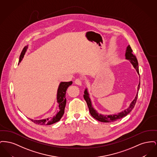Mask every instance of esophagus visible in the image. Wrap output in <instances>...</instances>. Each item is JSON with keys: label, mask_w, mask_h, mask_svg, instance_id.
<instances>
[{"label": "esophagus", "mask_w": 157, "mask_h": 157, "mask_svg": "<svg viewBox=\"0 0 157 157\" xmlns=\"http://www.w3.org/2000/svg\"><path fill=\"white\" fill-rule=\"evenodd\" d=\"M75 84H76V85H78L79 86H81L82 85V81L79 79H76L75 80Z\"/></svg>", "instance_id": "esophagus-1"}]
</instances>
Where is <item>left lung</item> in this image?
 Here are the masks:
<instances>
[{
    "label": "left lung",
    "instance_id": "obj_1",
    "mask_svg": "<svg viewBox=\"0 0 157 157\" xmlns=\"http://www.w3.org/2000/svg\"><path fill=\"white\" fill-rule=\"evenodd\" d=\"M125 59L130 61V62L131 63V64L133 65V67H134L135 69H136L137 73L138 75H140L139 74V68H138V60L136 58V56L132 54V50L131 48V46L129 45H128L127 46V49H126V52H125ZM140 82L138 86V88H137V93L134 99L132 101V102L130 104L128 108H127L126 109H125L124 111L120 112L117 114H112V115H102L101 113H99L94 108L92 103H91V101L90 98V94L88 92L87 88H86L85 91H84V95H83V98L85 99V100L86 101L88 106L89 108V110H90V115L96 120L102 122H114L115 121H117L118 120H120L123 117L127 116V115L131 112L133 108H134L135 105L136 103L137 97H138V90H140Z\"/></svg>",
    "mask_w": 157,
    "mask_h": 157
}]
</instances>
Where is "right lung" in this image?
Returning a JSON list of instances; mask_svg holds the SVG:
<instances>
[{
    "mask_svg": "<svg viewBox=\"0 0 157 157\" xmlns=\"http://www.w3.org/2000/svg\"><path fill=\"white\" fill-rule=\"evenodd\" d=\"M28 48V45L25 46L24 48L23 49L21 53V55L19 57V60L18 64H19V63L21 62V61L22 60L24 55L26 52ZM72 84V81L61 82L60 83L58 89V91H57V97H56L57 102L58 103L59 110L55 116H53V117L47 118L43 119V120H34L30 119L31 121H32L33 122H34L36 124L42 125H52L55 122H58L61 119V118L62 117V116L64 113L65 108V105L67 103V99L65 98L67 90V88Z\"/></svg>",
    "mask_w": 157,
    "mask_h": 157,
    "instance_id": "obj_1",
    "label": "right lung"
}]
</instances>
